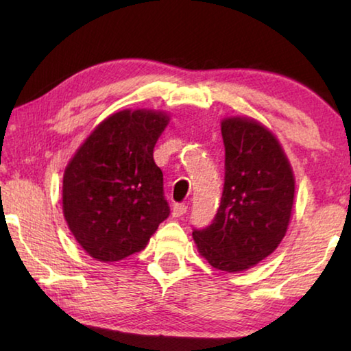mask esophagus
<instances>
[{"mask_svg": "<svg viewBox=\"0 0 351 351\" xmlns=\"http://www.w3.org/2000/svg\"><path fill=\"white\" fill-rule=\"evenodd\" d=\"M171 213H173V217H176V218L186 215V213H187V206L184 204V203H178V204L173 206V210H171Z\"/></svg>", "mask_w": 351, "mask_h": 351, "instance_id": "esophagus-1", "label": "esophagus"}]
</instances>
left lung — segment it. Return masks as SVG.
<instances>
[{
  "instance_id": "8db88e82",
  "label": "left lung",
  "mask_w": 351,
  "mask_h": 351,
  "mask_svg": "<svg viewBox=\"0 0 351 351\" xmlns=\"http://www.w3.org/2000/svg\"><path fill=\"white\" fill-rule=\"evenodd\" d=\"M224 184L212 223L193 229L198 251L215 269L239 272L276 251L287 232L294 176L278 141L252 119L221 123Z\"/></svg>"
}]
</instances>
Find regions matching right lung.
I'll list each match as a JSON object with an SVG mask.
<instances>
[{
  "label": "right lung",
  "instance_id": "obj_1",
  "mask_svg": "<svg viewBox=\"0 0 351 351\" xmlns=\"http://www.w3.org/2000/svg\"><path fill=\"white\" fill-rule=\"evenodd\" d=\"M169 117L119 111L94 130L63 176V213L79 245L100 261L144 249L170 207L153 148Z\"/></svg>",
  "mask_w": 351,
  "mask_h": 351
}]
</instances>
